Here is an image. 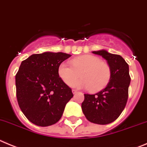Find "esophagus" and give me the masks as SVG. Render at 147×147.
<instances>
[{
  "label": "esophagus",
  "mask_w": 147,
  "mask_h": 147,
  "mask_svg": "<svg viewBox=\"0 0 147 147\" xmlns=\"http://www.w3.org/2000/svg\"><path fill=\"white\" fill-rule=\"evenodd\" d=\"M72 93L74 94H75L78 93V91H77V90H75V89H72Z\"/></svg>",
  "instance_id": "obj_1"
}]
</instances>
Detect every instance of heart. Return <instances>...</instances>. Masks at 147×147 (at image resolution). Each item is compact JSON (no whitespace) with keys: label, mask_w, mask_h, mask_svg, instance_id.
Here are the masks:
<instances>
[{"label":"heart","mask_w":147,"mask_h":147,"mask_svg":"<svg viewBox=\"0 0 147 147\" xmlns=\"http://www.w3.org/2000/svg\"><path fill=\"white\" fill-rule=\"evenodd\" d=\"M71 63L73 67L64 62L58 69L59 77L67 85H71L77 88H90L92 92H98L109 83L111 75V69L99 58L92 55H83L73 59ZM80 72L82 79L76 82Z\"/></svg>","instance_id":"obj_1"}]
</instances>
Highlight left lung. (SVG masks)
Listing matches in <instances>:
<instances>
[{"label": "left lung", "instance_id": "left-lung-1", "mask_svg": "<svg viewBox=\"0 0 147 147\" xmlns=\"http://www.w3.org/2000/svg\"><path fill=\"white\" fill-rule=\"evenodd\" d=\"M92 53L107 61L111 75L105 88L95 94H84L82 111L91 122L108 125L118 118L126 105L130 83L129 66L121 55L111 53L106 50Z\"/></svg>", "mask_w": 147, "mask_h": 147}]
</instances>
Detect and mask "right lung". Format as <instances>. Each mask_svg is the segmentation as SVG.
Returning <instances> with one entry per match:
<instances>
[{"label":"right lung","instance_id":"add662e5","mask_svg":"<svg viewBox=\"0 0 147 147\" xmlns=\"http://www.w3.org/2000/svg\"><path fill=\"white\" fill-rule=\"evenodd\" d=\"M64 53L33 54L22 61L15 76L18 104L34 125L47 127L61 118L72 90L61 79L59 66L69 58Z\"/></svg>","mask_w":147,"mask_h":147}]
</instances>
